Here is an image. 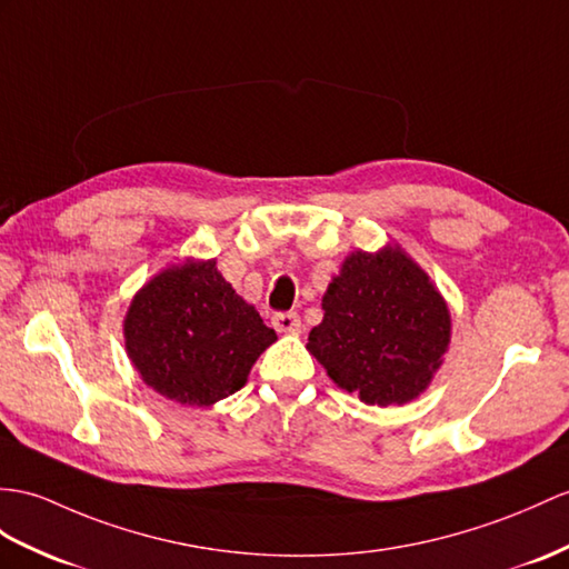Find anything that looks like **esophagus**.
<instances>
[{"mask_svg": "<svg viewBox=\"0 0 569 569\" xmlns=\"http://www.w3.org/2000/svg\"><path fill=\"white\" fill-rule=\"evenodd\" d=\"M272 326L277 332H299L301 330V318L295 311H287V313H277L272 318Z\"/></svg>", "mask_w": 569, "mask_h": 569, "instance_id": "1", "label": "esophagus"}]
</instances>
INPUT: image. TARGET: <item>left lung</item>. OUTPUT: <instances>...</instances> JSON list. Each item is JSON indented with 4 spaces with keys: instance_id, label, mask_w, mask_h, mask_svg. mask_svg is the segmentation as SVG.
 <instances>
[{
    "instance_id": "obj_1",
    "label": "left lung",
    "mask_w": 569,
    "mask_h": 569,
    "mask_svg": "<svg viewBox=\"0 0 569 569\" xmlns=\"http://www.w3.org/2000/svg\"><path fill=\"white\" fill-rule=\"evenodd\" d=\"M307 350L332 383L367 406H406L427 391L451 342V313L398 243L352 251L323 295Z\"/></svg>"
}]
</instances>
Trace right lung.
<instances>
[{
  "label": "right lung",
  "mask_w": 569,
  "mask_h": 569,
  "mask_svg": "<svg viewBox=\"0 0 569 569\" xmlns=\"http://www.w3.org/2000/svg\"><path fill=\"white\" fill-rule=\"evenodd\" d=\"M122 336L149 389L190 408L243 389L256 359L277 340L221 277L217 258H186L151 277L130 301Z\"/></svg>",
  "instance_id": "1"
}]
</instances>
